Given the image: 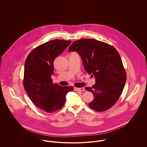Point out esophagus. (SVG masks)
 Instances as JSON below:
<instances>
[{
	"instance_id": "1",
	"label": "esophagus",
	"mask_w": 147,
	"mask_h": 147,
	"mask_svg": "<svg viewBox=\"0 0 147 147\" xmlns=\"http://www.w3.org/2000/svg\"><path fill=\"white\" fill-rule=\"evenodd\" d=\"M74 90L75 91H84L85 90V89L84 88H76L75 87L74 88Z\"/></svg>"
}]
</instances>
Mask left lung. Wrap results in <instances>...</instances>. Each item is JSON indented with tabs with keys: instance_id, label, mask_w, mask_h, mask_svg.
Here are the masks:
<instances>
[{
	"instance_id": "obj_1",
	"label": "left lung",
	"mask_w": 147,
	"mask_h": 147,
	"mask_svg": "<svg viewBox=\"0 0 147 147\" xmlns=\"http://www.w3.org/2000/svg\"><path fill=\"white\" fill-rule=\"evenodd\" d=\"M76 51L82 58L84 69L95 78V84L86 87L94 99L89 104L96 111H104L115 104L127 79L121 57L113 46L95 39L83 38L70 45L68 52Z\"/></svg>"
}]
</instances>
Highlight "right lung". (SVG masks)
Wrapping results in <instances>:
<instances>
[{
    "label": "right lung",
    "mask_w": 147,
    "mask_h": 147,
    "mask_svg": "<svg viewBox=\"0 0 147 147\" xmlns=\"http://www.w3.org/2000/svg\"><path fill=\"white\" fill-rule=\"evenodd\" d=\"M71 41L53 40L38 46L28 55L24 66V87L28 97L43 111L52 113L65 103L66 95L73 86H61L53 83V62Z\"/></svg>",
    "instance_id": "add662e5"
}]
</instances>
